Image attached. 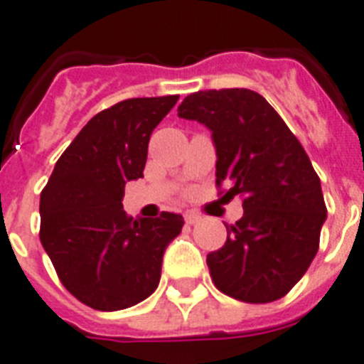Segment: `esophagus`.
Segmentation results:
<instances>
[{
    "mask_svg": "<svg viewBox=\"0 0 364 364\" xmlns=\"http://www.w3.org/2000/svg\"><path fill=\"white\" fill-rule=\"evenodd\" d=\"M200 220H201V216H200V215H196V213H187V215H185V222H187L188 225L198 224V222H200Z\"/></svg>",
    "mask_w": 364,
    "mask_h": 364,
    "instance_id": "1",
    "label": "esophagus"
}]
</instances>
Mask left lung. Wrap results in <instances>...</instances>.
Returning <instances> with one entry per match:
<instances>
[{"mask_svg": "<svg viewBox=\"0 0 364 364\" xmlns=\"http://www.w3.org/2000/svg\"><path fill=\"white\" fill-rule=\"evenodd\" d=\"M177 116L213 133L216 187L242 198L244 215L207 255L218 291L246 304L276 301L301 279L318 252L328 209L320 177L274 107L248 88L200 90ZM224 192V191H222Z\"/></svg>", "mask_w": 364, "mask_h": 364, "instance_id": "1", "label": "left lung"}]
</instances>
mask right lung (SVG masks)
I'll return each instance as SVG.
<instances>
[{"instance_id": "right-lung-1", "label": "right lung", "mask_w": 364, "mask_h": 364, "mask_svg": "<svg viewBox=\"0 0 364 364\" xmlns=\"http://www.w3.org/2000/svg\"><path fill=\"white\" fill-rule=\"evenodd\" d=\"M179 96L131 97L97 112L64 149L41 194V242L60 283L97 311L146 300L183 216L125 215V183L144 177L148 142Z\"/></svg>"}]
</instances>
